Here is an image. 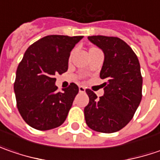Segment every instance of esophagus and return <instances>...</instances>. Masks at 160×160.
<instances>
[{
	"mask_svg": "<svg viewBox=\"0 0 160 160\" xmlns=\"http://www.w3.org/2000/svg\"><path fill=\"white\" fill-rule=\"evenodd\" d=\"M85 92V88L83 86H79V92Z\"/></svg>",
	"mask_w": 160,
	"mask_h": 160,
	"instance_id": "obj_1",
	"label": "esophagus"
}]
</instances>
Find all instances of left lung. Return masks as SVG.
Returning a JSON list of instances; mask_svg holds the SVG:
<instances>
[{
    "mask_svg": "<svg viewBox=\"0 0 160 160\" xmlns=\"http://www.w3.org/2000/svg\"><path fill=\"white\" fill-rule=\"evenodd\" d=\"M88 40L104 53L100 77L104 94L98 98L87 89L89 103L84 108L87 126L96 132L121 130L131 121L142 101V77L138 58L126 42L118 37L88 36Z\"/></svg>",
    "mask_w": 160,
    "mask_h": 160,
    "instance_id": "left-lung-1",
    "label": "left lung"
}]
</instances>
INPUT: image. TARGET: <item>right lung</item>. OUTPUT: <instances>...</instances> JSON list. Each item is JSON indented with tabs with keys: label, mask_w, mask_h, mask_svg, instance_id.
I'll return each mask as SVG.
<instances>
[{
	"label": "right lung",
	"mask_w": 160,
	"mask_h": 160,
	"mask_svg": "<svg viewBox=\"0 0 160 160\" xmlns=\"http://www.w3.org/2000/svg\"><path fill=\"white\" fill-rule=\"evenodd\" d=\"M82 38L47 35L26 51L17 69L14 92L18 109L31 127L46 131L64 123L79 89L72 83L58 92L54 76L68 70L71 51Z\"/></svg>",
	"instance_id": "1"
}]
</instances>
